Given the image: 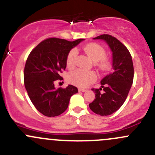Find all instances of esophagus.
<instances>
[{
    "instance_id": "obj_1",
    "label": "esophagus",
    "mask_w": 155,
    "mask_h": 155,
    "mask_svg": "<svg viewBox=\"0 0 155 155\" xmlns=\"http://www.w3.org/2000/svg\"><path fill=\"white\" fill-rule=\"evenodd\" d=\"M78 90H79V91H82V92L86 91V90H85V89H84V88H79Z\"/></svg>"
}]
</instances>
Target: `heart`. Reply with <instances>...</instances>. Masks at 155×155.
I'll use <instances>...</instances> for the list:
<instances>
[{
    "instance_id": "obj_1",
    "label": "heart",
    "mask_w": 155,
    "mask_h": 155,
    "mask_svg": "<svg viewBox=\"0 0 155 155\" xmlns=\"http://www.w3.org/2000/svg\"><path fill=\"white\" fill-rule=\"evenodd\" d=\"M84 51L88 57L93 61L102 70L108 69L109 62L106 58V50L101 45L96 43H91L84 47ZM77 54L76 48H73L68 52L66 58L67 67L73 68L75 65V58ZM97 79V75L93 71L77 69L70 72L68 76V80L70 83L80 87H87L91 83L94 82Z\"/></svg>"
}]
</instances>
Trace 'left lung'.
<instances>
[{"mask_svg": "<svg viewBox=\"0 0 155 155\" xmlns=\"http://www.w3.org/2000/svg\"><path fill=\"white\" fill-rule=\"evenodd\" d=\"M103 40L112 52V72L101 81V87L93 88L95 99L89 104L94 113L109 115L123 105L134 80V64L130 53L115 37L103 34L94 38Z\"/></svg>", "mask_w": 155, "mask_h": 155, "instance_id": "obj_1", "label": "left lung"}]
</instances>
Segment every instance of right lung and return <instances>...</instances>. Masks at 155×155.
<instances>
[{"instance_id": "1", "label": "right lung", "mask_w": 155, "mask_h": 155, "mask_svg": "<svg viewBox=\"0 0 155 155\" xmlns=\"http://www.w3.org/2000/svg\"><path fill=\"white\" fill-rule=\"evenodd\" d=\"M82 40L48 38L29 54L24 70L25 86L32 104L43 115L54 117L62 114L68 109L72 95L78 92L72 85L56 89L54 82L61 80V73L66 68L68 52Z\"/></svg>"}]
</instances>
